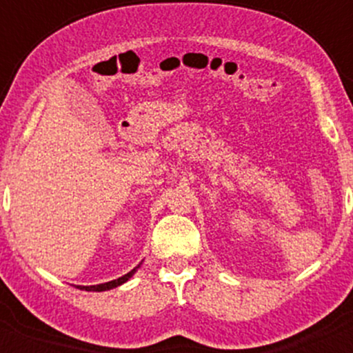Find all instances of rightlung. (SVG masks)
<instances>
[{"instance_id":"add662e5","label":"right lung","mask_w":353,"mask_h":353,"mask_svg":"<svg viewBox=\"0 0 353 353\" xmlns=\"http://www.w3.org/2000/svg\"><path fill=\"white\" fill-rule=\"evenodd\" d=\"M136 272L134 270H131V272H128L123 277L116 279V281H111V282H106V283H99V285H78V289L81 290H88V292H103V290H109V289H114V287L121 285V283H124L125 281H129V279L132 277V274Z\"/></svg>"}]
</instances>
